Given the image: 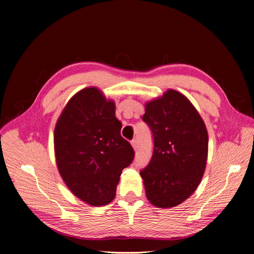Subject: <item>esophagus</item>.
Listing matches in <instances>:
<instances>
[{
	"label": "esophagus",
	"mask_w": 254,
	"mask_h": 254,
	"mask_svg": "<svg viewBox=\"0 0 254 254\" xmlns=\"http://www.w3.org/2000/svg\"><path fill=\"white\" fill-rule=\"evenodd\" d=\"M131 145H132L133 149H134V150H136V148H137V142H136V140H135V139H133V140L131 141Z\"/></svg>",
	"instance_id": "obj_1"
}]
</instances>
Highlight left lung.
<instances>
[{
  "mask_svg": "<svg viewBox=\"0 0 254 254\" xmlns=\"http://www.w3.org/2000/svg\"><path fill=\"white\" fill-rule=\"evenodd\" d=\"M143 121L153 136L148 165L140 172L146 197L158 207L182 203L203 176L209 137L200 114L176 90L145 105Z\"/></svg>",
  "mask_w": 254,
  "mask_h": 254,
  "instance_id": "obj_1",
  "label": "left lung"
}]
</instances>
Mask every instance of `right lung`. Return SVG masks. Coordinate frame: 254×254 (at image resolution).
<instances>
[{
	"instance_id": "add662e5",
	"label": "right lung",
	"mask_w": 254,
	"mask_h": 254,
	"mask_svg": "<svg viewBox=\"0 0 254 254\" xmlns=\"http://www.w3.org/2000/svg\"><path fill=\"white\" fill-rule=\"evenodd\" d=\"M115 105L97 88L76 93L56 123V163L72 193L91 205L111 202L122 171L131 164L134 150L121 135Z\"/></svg>"
}]
</instances>
